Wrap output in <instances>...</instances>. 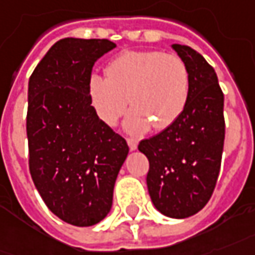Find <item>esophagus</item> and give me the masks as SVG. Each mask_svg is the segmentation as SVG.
<instances>
[{
    "mask_svg": "<svg viewBox=\"0 0 255 255\" xmlns=\"http://www.w3.org/2000/svg\"><path fill=\"white\" fill-rule=\"evenodd\" d=\"M127 143H128V146H129V149H131V150H135V149H136V146H138V142L135 141V139H132V138H128Z\"/></svg>",
    "mask_w": 255,
    "mask_h": 255,
    "instance_id": "1",
    "label": "esophagus"
}]
</instances>
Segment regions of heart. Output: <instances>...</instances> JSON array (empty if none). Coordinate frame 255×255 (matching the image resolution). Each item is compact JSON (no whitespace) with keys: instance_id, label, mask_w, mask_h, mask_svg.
I'll return each instance as SVG.
<instances>
[{"instance_id":"b5f03b06","label":"heart","mask_w":255,"mask_h":255,"mask_svg":"<svg viewBox=\"0 0 255 255\" xmlns=\"http://www.w3.org/2000/svg\"><path fill=\"white\" fill-rule=\"evenodd\" d=\"M88 91L105 124L114 126L128 103L132 110L124 128L129 134H142L149 126L159 131L177 120L190 93V74L177 55L127 51L107 65L106 78L92 75Z\"/></svg>"}]
</instances>
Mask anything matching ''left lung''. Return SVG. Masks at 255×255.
<instances>
[{
	"label": "left lung",
	"mask_w": 255,
	"mask_h": 255,
	"mask_svg": "<svg viewBox=\"0 0 255 255\" xmlns=\"http://www.w3.org/2000/svg\"><path fill=\"white\" fill-rule=\"evenodd\" d=\"M190 74L183 113L138 149L149 160L146 184L160 214L184 219L200 212L214 193L225 141L223 93L215 69L188 46L171 44Z\"/></svg>",
	"instance_id": "1"
}]
</instances>
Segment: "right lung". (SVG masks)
Instances as JSON below:
<instances>
[{
    "label": "right lung",
    "instance_id": "1",
    "mask_svg": "<svg viewBox=\"0 0 255 255\" xmlns=\"http://www.w3.org/2000/svg\"><path fill=\"white\" fill-rule=\"evenodd\" d=\"M114 47L107 39H61L29 78L26 132L33 183L55 216L81 228L110 212L129 150L99 119L88 91L95 62Z\"/></svg>",
    "mask_w": 255,
    "mask_h": 255
}]
</instances>
